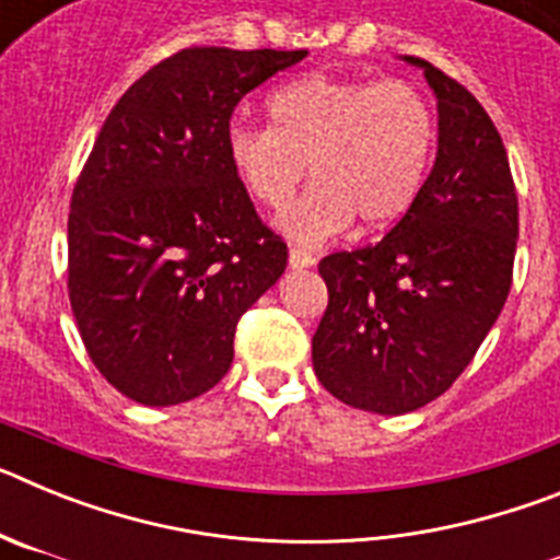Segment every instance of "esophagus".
Masks as SVG:
<instances>
[{
  "label": "esophagus",
  "mask_w": 560,
  "mask_h": 560,
  "mask_svg": "<svg viewBox=\"0 0 560 560\" xmlns=\"http://www.w3.org/2000/svg\"><path fill=\"white\" fill-rule=\"evenodd\" d=\"M316 264V257L311 252L300 249V246H291L289 252V266L291 269H308V266Z\"/></svg>",
  "instance_id": "34e87169"
}]
</instances>
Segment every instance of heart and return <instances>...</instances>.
<instances>
[{"instance_id": "1", "label": "heart", "mask_w": 560, "mask_h": 560, "mask_svg": "<svg viewBox=\"0 0 560 560\" xmlns=\"http://www.w3.org/2000/svg\"><path fill=\"white\" fill-rule=\"evenodd\" d=\"M266 106L271 126L235 122L226 153L237 182L266 207H283L311 165L316 182L277 219L291 241L319 246L355 219L381 230L415 205L438 137L418 86L314 72L275 89Z\"/></svg>"}]
</instances>
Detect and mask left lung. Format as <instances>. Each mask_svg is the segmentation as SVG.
<instances>
[{"label":"left lung","mask_w":560,"mask_h":560,"mask_svg":"<svg viewBox=\"0 0 560 560\" xmlns=\"http://www.w3.org/2000/svg\"><path fill=\"white\" fill-rule=\"evenodd\" d=\"M438 97V160L378 244L319 260L328 285L316 378L348 407L404 415L446 393L508 300L518 199L497 126L477 97L423 58Z\"/></svg>","instance_id":"obj_1"}]
</instances>
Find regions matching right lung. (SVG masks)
Here are the masks:
<instances>
[{
  "label": "right lung",
  "mask_w": 560,
  "mask_h": 560,
  "mask_svg": "<svg viewBox=\"0 0 560 560\" xmlns=\"http://www.w3.org/2000/svg\"><path fill=\"white\" fill-rule=\"evenodd\" d=\"M305 49L187 47L108 112L69 205L67 289L103 378L142 407L226 375L237 319L285 271L226 153L241 97Z\"/></svg>",
  "instance_id": "obj_1"
}]
</instances>
